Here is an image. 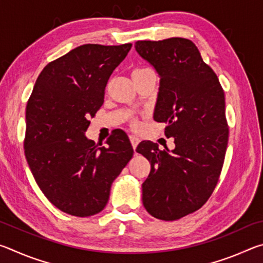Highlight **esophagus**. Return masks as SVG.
<instances>
[{
    "label": "esophagus",
    "instance_id": "esophagus-1",
    "mask_svg": "<svg viewBox=\"0 0 263 263\" xmlns=\"http://www.w3.org/2000/svg\"><path fill=\"white\" fill-rule=\"evenodd\" d=\"M130 141H131V145H132L133 149H136L138 144H139V142H140V139L138 137H136V136H130Z\"/></svg>",
    "mask_w": 263,
    "mask_h": 263
}]
</instances>
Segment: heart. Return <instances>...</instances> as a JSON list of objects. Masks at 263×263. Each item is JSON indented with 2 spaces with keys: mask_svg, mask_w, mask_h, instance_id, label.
Returning a JSON list of instances; mask_svg holds the SVG:
<instances>
[{
  "mask_svg": "<svg viewBox=\"0 0 263 263\" xmlns=\"http://www.w3.org/2000/svg\"><path fill=\"white\" fill-rule=\"evenodd\" d=\"M148 72H152V70L148 69V68H138L133 70L132 75H140V74H145V73H148ZM133 126H137L136 123H133Z\"/></svg>",
  "mask_w": 263,
  "mask_h": 263,
  "instance_id": "b5f03b06",
  "label": "heart"
}]
</instances>
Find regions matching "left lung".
Returning a JSON list of instances; mask_svg holds the SVG:
<instances>
[{
    "label": "left lung",
    "mask_w": 263,
    "mask_h": 263,
    "mask_svg": "<svg viewBox=\"0 0 263 263\" xmlns=\"http://www.w3.org/2000/svg\"><path fill=\"white\" fill-rule=\"evenodd\" d=\"M135 47L160 78L153 118L167 124L164 136L175 144L172 151L152 141L138 145L151 163L142 204L158 219L176 220L198 210L219 179L229 141L224 91L189 39L141 41Z\"/></svg>",
    "instance_id": "obj_1"
}]
</instances>
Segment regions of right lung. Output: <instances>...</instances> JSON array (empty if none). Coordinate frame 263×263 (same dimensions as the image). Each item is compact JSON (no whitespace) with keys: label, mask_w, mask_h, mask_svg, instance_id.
I'll return each mask as SVG.
<instances>
[{"label":"right lung","mask_w":263,"mask_h":263,"mask_svg":"<svg viewBox=\"0 0 263 263\" xmlns=\"http://www.w3.org/2000/svg\"><path fill=\"white\" fill-rule=\"evenodd\" d=\"M132 44H86L50 62L39 74L25 111V158L53 205L77 217L96 215L109 201L111 184L133 155L123 131L106 145L86 131L104 102L105 87Z\"/></svg>","instance_id":"add662e5"}]
</instances>
